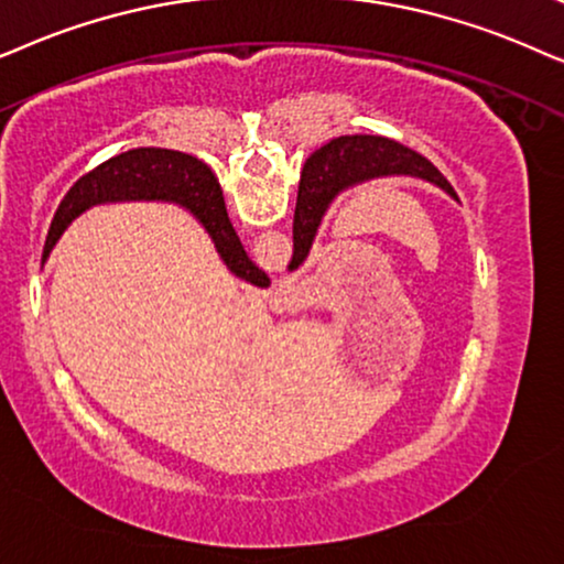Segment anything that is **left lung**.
Returning <instances> with one entry per match:
<instances>
[{"mask_svg":"<svg viewBox=\"0 0 564 564\" xmlns=\"http://www.w3.org/2000/svg\"><path fill=\"white\" fill-rule=\"evenodd\" d=\"M410 175L438 185L456 198L448 180L425 156L384 137H340L317 149L302 170L294 214V258L289 270H296L312 250L322 216L343 191L377 177Z\"/></svg>","mask_w":564,"mask_h":564,"instance_id":"1","label":"left lung"}]
</instances>
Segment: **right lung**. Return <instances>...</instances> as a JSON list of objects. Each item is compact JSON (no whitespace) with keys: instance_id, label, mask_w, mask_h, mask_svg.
I'll use <instances>...</instances> for the list:
<instances>
[{"instance_id":"1","label":"right lung","mask_w":564,"mask_h":564,"mask_svg":"<svg viewBox=\"0 0 564 564\" xmlns=\"http://www.w3.org/2000/svg\"><path fill=\"white\" fill-rule=\"evenodd\" d=\"M172 200L191 208V214L204 224L212 235L216 252L227 262V268L242 281L254 286H265V273L247 258L242 242H239L235 227H231L219 180L208 164L195 160L191 154L172 152V149L141 147L131 152L112 156L100 167L87 172L72 185L64 195L62 206L51 224L43 260L48 258L62 231L69 227L89 206L108 204V200Z\"/></svg>"}]
</instances>
